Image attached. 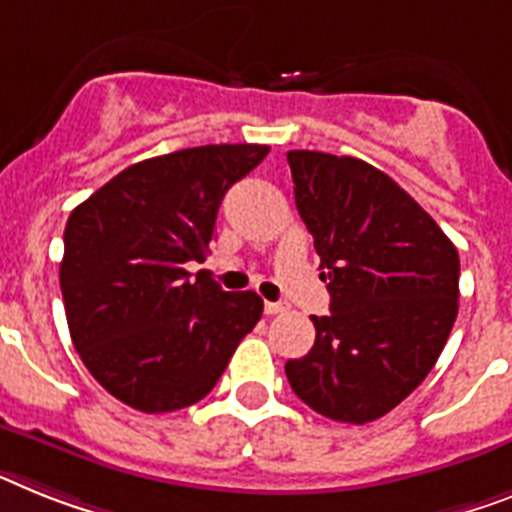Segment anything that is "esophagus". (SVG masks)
<instances>
[{
    "mask_svg": "<svg viewBox=\"0 0 512 512\" xmlns=\"http://www.w3.org/2000/svg\"><path fill=\"white\" fill-rule=\"evenodd\" d=\"M264 311L269 316H277V314H285L287 311V303H274V301H266L264 303Z\"/></svg>",
    "mask_w": 512,
    "mask_h": 512,
    "instance_id": "34e87169",
    "label": "esophagus"
}]
</instances>
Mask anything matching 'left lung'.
<instances>
[{"mask_svg":"<svg viewBox=\"0 0 512 512\" xmlns=\"http://www.w3.org/2000/svg\"><path fill=\"white\" fill-rule=\"evenodd\" d=\"M295 206L314 235L329 316L285 363L293 392L342 424H369L434 369L458 316L453 240L392 177L353 156L287 151Z\"/></svg>","mask_w":512,"mask_h":512,"instance_id":"obj_1","label":"left lung"}]
</instances>
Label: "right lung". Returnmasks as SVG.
Instances as JSON below:
<instances>
[{"label":"right lung","mask_w":512,"mask_h":512,"mask_svg":"<svg viewBox=\"0 0 512 512\" xmlns=\"http://www.w3.org/2000/svg\"><path fill=\"white\" fill-rule=\"evenodd\" d=\"M269 154L259 143L196 146L130 164L75 206L59 287L75 350L96 382L143 413L206 398L264 301L196 274L227 190Z\"/></svg>","instance_id":"add662e5"}]
</instances>
